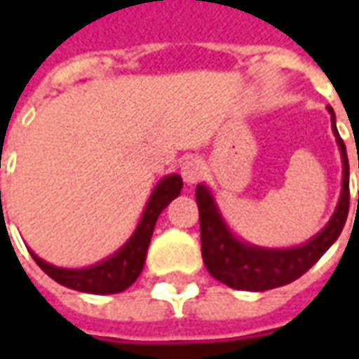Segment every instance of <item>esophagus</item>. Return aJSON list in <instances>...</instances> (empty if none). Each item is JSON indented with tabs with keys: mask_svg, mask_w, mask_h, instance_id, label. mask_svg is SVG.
Instances as JSON below:
<instances>
[{
	"mask_svg": "<svg viewBox=\"0 0 359 359\" xmlns=\"http://www.w3.org/2000/svg\"><path fill=\"white\" fill-rule=\"evenodd\" d=\"M203 175H205V165H203L201 159L189 158L182 163V177H184V182H186L187 186L198 184Z\"/></svg>",
	"mask_w": 359,
	"mask_h": 359,
	"instance_id": "esophagus-1",
	"label": "esophagus"
}]
</instances>
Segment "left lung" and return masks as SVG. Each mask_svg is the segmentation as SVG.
<instances>
[{
	"label": "left lung",
	"instance_id": "1",
	"mask_svg": "<svg viewBox=\"0 0 359 359\" xmlns=\"http://www.w3.org/2000/svg\"><path fill=\"white\" fill-rule=\"evenodd\" d=\"M327 109L332 114V130L339 145L341 163H344L341 194H339L338 208L332 215V219L327 222V226L304 245L271 250V248H257V245L238 240L219 214V208L215 203L212 191L203 184L196 187V201L200 208L201 255H203L205 268L215 280H219L233 290H245V292H266V290L280 287L304 276L339 238L348 219V212H350V163H348L344 140L339 137L338 128H336L334 109L332 107Z\"/></svg>",
	"mask_w": 359,
	"mask_h": 359
}]
</instances>
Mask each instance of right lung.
<instances>
[{
	"instance_id": "1",
	"label": "right lung",
	"mask_w": 359,
	"mask_h": 359,
	"mask_svg": "<svg viewBox=\"0 0 359 359\" xmlns=\"http://www.w3.org/2000/svg\"><path fill=\"white\" fill-rule=\"evenodd\" d=\"M182 187H184V182L177 173L165 175L151 191L144 215L133 231V236L123 243V248L119 252L109 255L107 259L95 264V266L67 269L51 266L41 257H37L34 252H32V257L51 280H55L65 287L86 292V294H119V292L128 290L131 283L140 278L159 214L170 205V201L180 196Z\"/></svg>"
}]
</instances>
